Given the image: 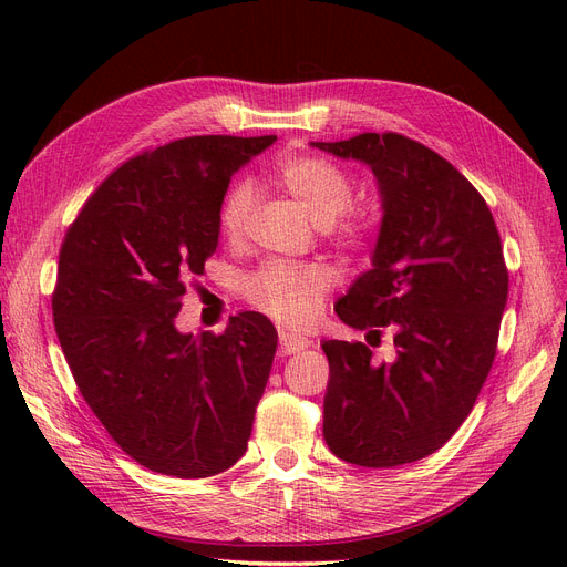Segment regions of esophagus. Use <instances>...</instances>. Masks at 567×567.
I'll return each instance as SVG.
<instances>
[{"label":"esophagus","instance_id":"1","mask_svg":"<svg viewBox=\"0 0 567 567\" xmlns=\"http://www.w3.org/2000/svg\"><path fill=\"white\" fill-rule=\"evenodd\" d=\"M310 347V340L303 336H293V333H280V353L289 355V353H299L303 349Z\"/></svg>","mask_w":567,"mask_h":567}]
</instances>
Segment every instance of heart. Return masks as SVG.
<instances>
[{"label":"heart","mask_w":567,"mask_h":567,"mask_svg":"<svg viewBox=\"0 0 567 567\" xmlns=\"http://www.w3.org/2000/svg\"><path fill=\"white\" fill-rule=\"evenodd\" d=\"M276 184L303 206V212L326 229L338 248L363 252L370 246L372 220L363 212L347 208L353 197V184L338 163L319 156L291 158L278 167ZM250 212V186H231L218 208V229L229 244L246 236ZM329 287L331 274L323 266L268 264L248 278L244 291L257 310L285 326L303 329L317 319Z\"/></svg>","instance_id":"b5f03b06"}]
</instances>
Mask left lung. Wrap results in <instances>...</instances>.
<instances>
[{
    "label": "left lung",
    "mask_w": 567,
    "mask_h": 567,
    "mask_svg": "<svg viewBox=\"0 0 567 567\" xmlns=\"http://www.w3.org/2000/svg\"><path fill=\"white\" fill-rule=\"evenodd\" d=\"M370 165L383 220L372 268L336 306L351 329L391 331L395 359L326 340L323 439L349 464L389 468L439 451L466 421L492 370L508 268L483 195L425 144L400 133L312 142Z\"/></svg>",
    "instance_id": "1"
}]
</instances>
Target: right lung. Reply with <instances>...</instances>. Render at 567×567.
<instances>
[{
	"mask_svg": "<svg viewBox=\"0 0 567 567\" xmlns=\"http://www.w3.org/2000/svg\"><path fill=\"white\" fill-rule=\"evenodd\" d=\"M276 135H195L114 169L59 250V344L107 434L137 464L208 478L241 460L278 333L259 312L223 333H178L186 280L218 248L231 174Z\"/></svg>",
	"mask_w": 567,
	"mask_h": 567,
	"instance_id": "right-lung-1",
	"label": "right lung"
}]
</instances>
